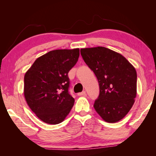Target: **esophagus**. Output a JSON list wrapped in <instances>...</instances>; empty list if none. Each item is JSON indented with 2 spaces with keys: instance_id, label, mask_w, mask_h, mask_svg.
Masks as SVG:
<instances>
[{
  "instance_id": "obj_1",
  "label": "esophagus",
  "mask_w": 156,
  "mask_h": 156,
  "mask_svg": "<svg viewBox=\"0 0 156 156\" xmlns=\"http://www.w3.org/2000/svg\"><path fill=\"white\" fill-rule=\"evenodd\" d=\"M78 96H85L86 95H87V94H86V91H83V92H81V93H78Z\"/></svg>"
}]
</instances>
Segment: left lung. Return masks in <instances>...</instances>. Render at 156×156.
<instances>
[{"mask_svg":"<svg viewBox=\"0 0 156 156\" xmlns=\"http://www.w3.org/2000/svg\"><path fill=\"white\" fill-rule=\"evenodd\" d=\"M80 54L98 80L100 94L95 110L107 122L122 120L135 102L136 69L119 53L104 47L81 49Z\"/></svg>","mask_w":156,"mask_h":156,"instance_id":"8db88e82","label":"left lung"}]
</instances>
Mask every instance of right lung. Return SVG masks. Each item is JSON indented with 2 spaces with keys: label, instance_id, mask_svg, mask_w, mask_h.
Listing matches in <instances>:
<instances>
[{
  "label": "right lung",
  "instance_id": "right-lung-1",
  "mask_svg": "<svg viewBox=\"0 0 156 156\" xmlns=\"http://www.w3.org/2000/svg\"><path fill=\"white\" fill-rule=\"evenodd\" d=\"M80 49H56L37 58L25 73L24 96L31 111L49 125L62 122L74 98L69 93L68 73L77 62Z\"/></svg>",
  "mask_w": 156,
  "mask_h": 156
}]
</instances>
